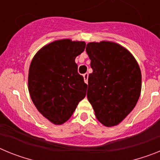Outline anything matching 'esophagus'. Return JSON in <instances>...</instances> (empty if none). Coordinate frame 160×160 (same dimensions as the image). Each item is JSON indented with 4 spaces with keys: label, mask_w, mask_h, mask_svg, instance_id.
Wrapping results in <instances>:
<instances>
[{
    "label": "esophagus",
    "mask_w": 160,
    "mask_h": 160,
    "mask_svg": "<svg viewBox=\"0 0 160 160\" xmlns=\"http://www.w3.org/2000/svg\"><path fill=\"white\" fill-rule=\"evenodd\" d=\"M88 77H89V74L87 73H84V74H83V78H84V81H85V82L87 83H88Z\"/></svg>",
    "instance_id": "1"
}]
</instances>
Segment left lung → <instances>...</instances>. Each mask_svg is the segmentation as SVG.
<instances>
[{"instance_id": "obj_1", "label": "left lung", "mask_w": 160, "mask_h": 160, "mask_svg": "<svg viewBox=\"0 0 160 160\" xmlns=\"http://www.w3.org/2000/svg\"><path fill=\"white\" fill-rule=\"evenodd\" d=\"M86 50L93 70L88 78L87 98L101 123L118 125L140 96V68L128 49L114 42H90Z\"/></svg>"}]
</instances>
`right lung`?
Here are the masks:
<instances>
[{"instance_id":"right-lung-1","label":"right lung","mask_w":160,"mask_h":160,"mask_svg":"<svg viewBox=\"0 0 160 160\" xmlns=\"http://www.w3.org/2000/svg\"><path fill=\"white\" fill-rule=\"evenodd\" d=\"M85 47L84 42L55 41L42 47L31 62L28 78L31 99L53 123L66 122L86 96L87 85L75 63Z\"/></svg>"}]
</instances>
